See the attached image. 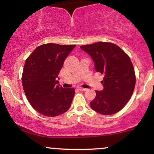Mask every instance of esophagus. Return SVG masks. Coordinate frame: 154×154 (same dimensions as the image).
<instances>
[{"label": "esophagus", "mask_w": 154, "mask_h": 154, "mask_svg": "<svg viewBox=\"0 0 154 154\" xmlns=\"http://www.w3.org/2000/svg\"><path fill=\"white\" fill-rule=\"evenodd\" d=\"M77 88H78L79 91H86L88 90V89H86V88H83L82 87H78Z\"/></svg>", "instance_id": "34e87169"}]
</instances>
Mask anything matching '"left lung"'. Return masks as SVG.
I'll return each mask as SVG.
<instances>
[{
	"label": "left lung",
	"mask_w": 154,
	"mask_h": 154,
	"mask_svg": "<svg viewBox=\"0 0 154 154\" xmlns=\"http://www.w3.org/2000/svg\"><path fill=\"white\" fill-rule=\"evenodd\" d=\"M91 56L97 72L104 75L103 90L95 91L90 103L91 109L103 115L119 112L131 98L135 85V74L128 55L118 45L98 42L80 46Z\"/></svg>",
	"instance_id": "left-lung-1"
}]
</instances>
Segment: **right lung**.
Returning a JSON list of instances; mask_svg holds the SVG:
<instances>
[{"label":"right lung","instance_id":"right-lung-1","mask_svg":"<svg viewBox=\"0 0 154 154\" xmlns=\"http://www.w3.org/2000/svg\"><path fill=\"white\" fill-rule=\"evenodd\" d=\"M75 46L44 44L36 48L26 60L23 88L33 109L44 116L61 115L71 106L75 88L64 89L57 78L65 59Z\"/></svg>","mask_w":154,"mask_h":154}]
</instances>
